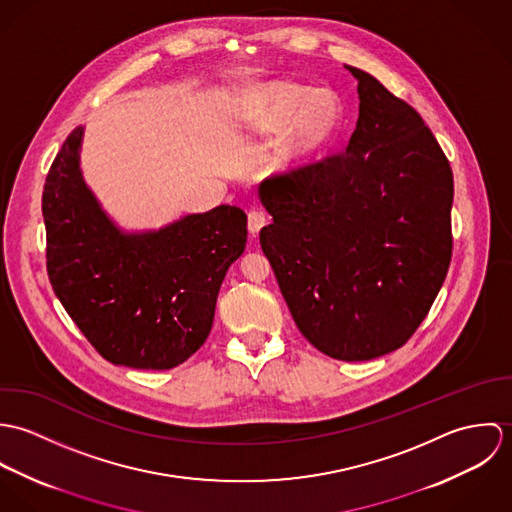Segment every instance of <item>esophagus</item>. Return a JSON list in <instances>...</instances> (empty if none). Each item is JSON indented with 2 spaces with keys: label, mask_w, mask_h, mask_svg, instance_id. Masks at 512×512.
<instances>
[{
  "label": "esophagus",
  "mask_w": 512,
  "mask_h": 512,
  "mask_svg": "<svg viewBox=\"0 0 512 512\" xmlns=\"http://www.w3.org/2000/svg\"><path fill=\"white\" fill-rule=\"evenodd\" d=\"M266 222H268L266 213H262V211H258V209L250 211V213H248V232H250L252 236H258V232L262 230V226H266Z\"/></svg>",
  "instance_id": "obj_1"
}]
</instances>
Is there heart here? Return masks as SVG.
Instances as JSON below:
<instances>
[{
  "mask_svg": "<svg viewBox=\"0 0 512 512\" xmlns=\"http://www.w3.org/2000/svg\"><path fill=\"white\" fill-rule=\"evenodd\" d=\"M248 124L258 136H278L286 130L282 159L295 167L331 146L343 126V104L327 88L276 82L258 96Z\"/></svg>",
  "mask_w": 512,
  "mask_h": 512,
  "instance_id": "heart-1",
  "label": "heart"
}]
</instances>
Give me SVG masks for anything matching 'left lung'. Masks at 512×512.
I'll return each mask as SVG.
<instances>
[{
    "label": "left lung",
    "instance_id": "8db88e82",
    "mask_svg": "<svg viewBox=\"0 0 512 512\" xmlns=\"http://www.w3.org/2000/svg\"><path fill=\"white\" fill-rule=\"evenodd\" d=\"M343 155L262 183L260 244L301 335L337 361L400 349L451 260L453 173L422 116L372 74Z\"/></svg>",
    "mask_w": 512,
    "mask_h": 512
}]
</instances>
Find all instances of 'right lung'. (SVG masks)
<instances>
[{"label":"right lung","mask_w":512,"mask_h":512,"mask_svg":"<svg viewBox=\"0 0 512 512\" xmlns=\"http://www.w3.org/2000/svg\"><path fill=\"white\" fill-rule=\"evenodd\" d=\"M84 126L57 153L43 191L55 295L112 365L167 370L207 341L222 280L246 248V215L220 205L161 228L118 226L80 169Z\"/></svg>","instance_id":"right-lung-1"}]
</instances>
